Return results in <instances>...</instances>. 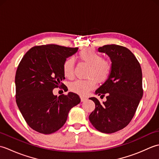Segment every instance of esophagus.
Here are the masks:
<instances>
[{"mask_svg":"<svg viewBox=\"0 0 159 159\" xmlns=\"http://www.w3.org/2000/svg\"><path fill=\"white\" fill-rule=\"evenodd\" d=\"M80 100H81V102H84V101H85V100H87V97H85V96H80Z\"/></svg>","mask_w":159,"mask_h":159,"instance_id":"34e87169","label":"esophagus"}]
</instances>
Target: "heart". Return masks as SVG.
I'll return each instance as SVG.
<instances>
[{"label":"heart","mask_w":159,"mask_h":159,"mask_svg":"<svg viewBox=\"0 0 159 159\" xmlns=\"http://www.w3.org/2000/svg\"><path fill=\"white\" fill-rule=\"evenodd\" d=\"M79 59L90 66L89 76L86 80H76L70 84L72 92L80 95H85L89 90L95 88L96 80L103 83L108 79L111 72V64L98 52L92 49H85L79 54ZM74 61L73 59H67L63 64V74L67 78H72L74 74Z\"/></svg>","instance_id":"heart-1"}]
</instances>
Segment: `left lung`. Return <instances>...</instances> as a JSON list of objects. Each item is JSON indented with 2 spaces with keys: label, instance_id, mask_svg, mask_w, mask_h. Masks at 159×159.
Wrapping results in <instances>:
<instances>
[{
  "label": "left lung",
  "instance_id": "obj_1",
  "mask_svg": "<svg viewBox=\"0 0 159 159\" xmlns=\"http://www.w3.org/2000/svg\"><path fill=\"white\" fill-rule=\"evenodd\" d=\"M105 53L111 61L109 77L95 94L107 95L105 102L89 98L96 104L89 115L90 122L103 133H113L123 129L133 119L143 96L142 71L140 64L130 50L116 44L104 45L98 49Z\"/></svg>",
  "mask_w": 159,
  "mask_h": 159
}]
</instances>
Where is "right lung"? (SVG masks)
<instances>
[{"label":"right lung","instance_id":"1","mask_svg":"<svg viewBox=\"0 0 159 159\" xmlns=\"http://www.w3.org/2000/svg\"><path fill=\"white\" fill-rule=\"evenodd\" d=\"M78 49L56 44L35 46L19 64L15 78L16 103L26 123L38 133L51 134L60 129L70 110L80 102L75 93L59 97L52 93L65 79L64 61Z\"/></svg>","mask_w":159,"mask_h":159}]
</instances>
